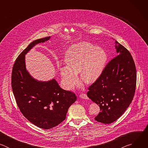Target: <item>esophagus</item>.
Here are the masks:
<instances>
[{
    "mask_svg": "<svg viewBox=\"0 0 148 148\" xmlns=\"http://www.w3.org/2000/svg\"><path fill=\"white\" fill-rule=\"evenodd\" d=\"M79 97L81 98H82V99H88V97H87V95L86 94H81L80 95H79Z\"/></svg>",
    "mask_w": 148,
    "mask_h": 148,
    "instance_id": "esophagus-1",
    "label": "esophagus"
}]
</instances>
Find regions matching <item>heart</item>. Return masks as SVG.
Segmentation results:
<instances>
[{"label": "heart", "instance_id": "1", "mask_svg": "<svg viewBox=\"0 0 148 148\" xmlns=\"http://www.w3.org/2000/svg\"><path fill=\"white\" fill-rule=\"evenodd\" d=\"M107 60L106 52L101 47L88 42H81L66 52L67 65L60 67V74L66 87L73 89L79 83L78 74L86 84H92L101 75Z\"/></svg>", "mask_w": 148, "mask_h": 148}]
</instances>
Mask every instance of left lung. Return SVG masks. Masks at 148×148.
Here are the masks:
<instances>
[{"label":"left lung","instance_id":"8db88e82","mask_svg":"<svg viewBox=\"0 0 148 148\" xmlns=\"http://www.w3.org/2000/svg\"><path fill=\"white\" fill-rule=\"evenodd\" d=\"M115 49L118 55L108 63L87 92L88 98L100 108L95 121L105 124L115 121L125 112L136 89V67L131 53L117 41Z\"/></svg>","mask_w":148,"mask_h":148}]
</instances>
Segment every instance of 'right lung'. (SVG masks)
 Instances as JSON below:
<instances>
[{
    "label": "right lung",
    "mask_w": 148,
    "mask_h": 148,
    "mask_svg": "<svg viewBox=\"0 0 148 148\" xmlns=\"http://www.w3.org/2000/svg\"><path fill=\"white\" fill-rule=\"evenodd\" d=\"M50 38L49 36L32 42L16 58L12 73V90L20 111L30 122L45 130L64 121L69 107L77 99L74 92L62 89L55 79L38 81L26 70L25 54L36 45Z\"/></svg>",
    "instance_id": "right-lung-1"
}]
</instances>
